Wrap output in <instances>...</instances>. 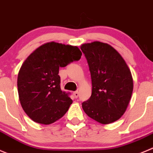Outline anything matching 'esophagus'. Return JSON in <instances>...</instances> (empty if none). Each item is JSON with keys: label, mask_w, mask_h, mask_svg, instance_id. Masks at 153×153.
I'll list each match as a JSON object with an SVG mask.
<instances>
[{"label": "esophagus", "mask_w": 153, "mask_h": 153, "mask_svg": "<svg viewBox=\"0 0 153 153\" xmlns=\"http://www.w3.org/2000/svg\"><path fill=\"white\" fill-rule=\"evenodd\" d=\"M73 95L75 96V98H78V95H79V93H78V91H75L73 93Z\"/></svg>", "instance_id": "obj_1"}]
</instances>
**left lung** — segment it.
Returning a JSON list of instances; mask_svg holds the SVG:
<instances>
[{
	"mask_svg": "<svg viewBox=\"0 0 153 153\" xmlns=\"http://www.w3.org/2000/svg\"><path fill=\"white\" fill-rule=\"evenodd\" d=\"M81 49L87 60L92 94L82 103L84 112L94 120L109 124L125 113L133 91L130 69L112 46L101 42L84 44Z\"/></svg>",
	"mask_w": 153,
	"mask_h": 153,
	"instance_id": "obj_1",
	"label": "left lung"
}]
</instances>
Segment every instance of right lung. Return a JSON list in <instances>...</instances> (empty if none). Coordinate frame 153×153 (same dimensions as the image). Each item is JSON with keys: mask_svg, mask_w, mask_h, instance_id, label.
I'll return each mask as SVG.
<instances>
[{"mask_svg": "<svg viewBox=\"0 0 153 153\" xmlns=\"http://www.w3.org/2000/svg\"><path fill=\"white\" fill-rule=\"evenodd\" d=\"M76 46L51 42L36 49L18 75V92L22 108L34 122L48 125L68 111L72 100L60 89L59 68L81 59Z\"/></svg>", "mask_w": 153, "mask_h": 153, "instance_id": "add662e5", "label": "right lung"}]
</instances>
